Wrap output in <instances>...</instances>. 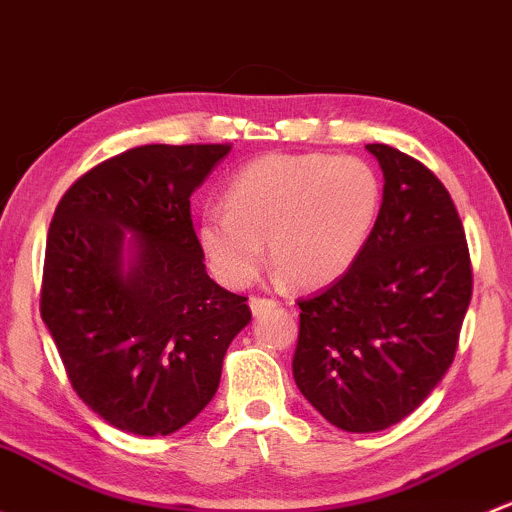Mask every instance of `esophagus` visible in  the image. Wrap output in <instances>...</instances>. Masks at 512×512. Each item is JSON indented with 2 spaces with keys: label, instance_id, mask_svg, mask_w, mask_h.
I'll return each instance as SVG.
<instances>
[{
  "label": "esophagus",
  "instance_id": "1",
  "mask_svg": "<svg viewBox=\"0 0 512 512\" xmlns=\"http://www.w3.org/2000/svg\"><path fill=\"white\" fill-rule=\"evenodd\" d=\"M274 306H277V301H274V299H267V297H250V309H252V314H262V311L274 309Z\"/></svg>",
  "mask_w": 512,
  "mask_h": 512
}]
</instances>
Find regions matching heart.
Listing matches in <instances>:
<instances>
[{"label":"heart","mask_w":512,"mask_h":512,"mask_svg":"<svg viewBox=\"0 0 512 512\" xmlns=\"http://www.w3.org/2000/svg\"><path fill=\"white\" fill-rule=\"evenodd\" d=\"M203 213L198 245L230 287L255 279L265 257L299 287H326L355 265L383 208L380 174L360 157L272 152L247 161Z\"/></svg>","instance_id":"b5f03b06"}]
</instances>
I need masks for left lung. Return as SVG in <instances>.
<instances>
[{
	"mask_svg": "<svg viewBox=\"0 0 512 512\" xmlns=\"http://www.w3.org/2000/svg\"><path fill=\"white\" fill-rule=\"evenodd\" d=\"M383 166L378 225L331 287L299 299L294 380L343 432H380L417 410L454 363L473 292L469 242L422 161L368 144Z\"/></svg>",
	"mask_w": 512,
	"mask_h": 512,
	"instance_id": "left-lung-1",
	"label": "left lung"
}]
</instances>
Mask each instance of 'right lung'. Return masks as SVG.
Instances as JSON below:
<instances>
[{
  "label": "right lung",
  "mask_w": 512,
  "mask_h": 512,
  "mask_svg": "<svg viewBox=\"0 0 512 512\" xmlns=\"http://www.w3.org/2000/svg\"><path fill=\"white\" fill-rule=\"evenodd\" d=\"M233 144H144L100 161L58 201L41 319L80 400L107 424L166 437L213 400L247 297L206 274L191 193ZM132 229L138 260L121 272Z\"/></svg>",
  "instance_id": "obj_1"
}]
</instances>
